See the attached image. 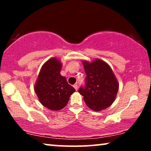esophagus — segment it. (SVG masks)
<instances>
[{
  "label": "esophagus",
  "mask_w": 151,
  "mask_h": 151,
  "mask_svg": "<svg viewBox=\"0 0 151 151\" xmlns=\"http://www.w3.org/2000/svg\"><path fill=\"white\" fill-rule=\"evenodd\" d=\"M73 87H74V88H75V89L76 90V91H78V84H75L73 85Z\"/></svg>",
  "instance_id": "1"
}]
</instances>
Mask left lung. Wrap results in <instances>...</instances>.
Wrapping results in <instances>:
<instances>
[{"instance_id": "1", "label": "left lung", "mask_w": 151, "mask_h": 151, "mask_svg": "<svg viewBox=\"0 0 151 151\" xmlns=\"http://www.w3.org/2000/svg\"><path fill=\"white\" fill-rule=\"evenodd\" d=\"M86 74V85L78 92L88 108L100 111L108 108L116 98L119 83L112 69L106 62L96 58L91 63L82 60Z\"/></svg>"}]
</instances>
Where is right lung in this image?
Wrapping results in <instances>:
<instances>
[{
	"mask_svg": "<svg viewBox=\"0 0 151 151\" xmlns=\"http://www.w3.org/2000/svg\"><path fill=\"white\" fill-rule=\"evenodd\" d=\"M62 63L56 58L48 60L41 67L34 91L43 106L51 111L63 109L76 91L60 75Z\"/></svg>",
	"mask_w": 151,
	"mask_h": 151,
	"instance_id": "1",
	"label": "right lung"
}]
</instances>
